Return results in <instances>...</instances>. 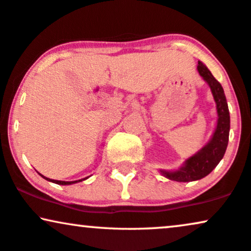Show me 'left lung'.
Segmentation results:
<instances>
[{
    "label": "left lung",
    "mask_w": 251,
    "mask_h": 251,
    "mask_svg": "<svg viewBox=\"0 0 251 251\" xmlns=\"http://www.w3.org/2000/svg\"><path fill=\"white\" fill-rule=\"evenodd\" d=\"M198 73L208 84L217 107V125L211 139L196 154L186 158L177 170H160L162 176L176 182H193L207 176L223 160L229 138L230 118L228 104L221 84L201 61H198Z\"/></svg>",
    "instance_id": "1"
}]
</instances>
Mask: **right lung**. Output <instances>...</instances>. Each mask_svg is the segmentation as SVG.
I'll return each instance as SVG.
<instances>
[{"label": "right lung", "mask_w": 251, "mask_h": 251, "mask_svg": "<svg viewBox=\"0 0 251 251\" xmlns=\"http://www.w3.org/2000/svg\"><path fill=\"white\" fill-rule=\"evenodd\" d=\"M39 174V173H38ZM39 175L43 177V178H45V179H47V180H50V182H52V183H55V184H59V185H71V184H75V183H78V182H82V180H84V179H87L88 177H85V178H82V179H78V180H72V182H65V180H56V179H50V178H47V177H45V176H43L41 175V174H39Z\"/></svg>", "instance_id": "right-lung-1"}]
</instances>
